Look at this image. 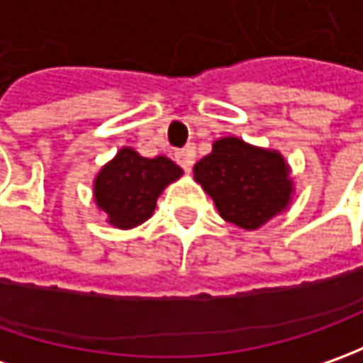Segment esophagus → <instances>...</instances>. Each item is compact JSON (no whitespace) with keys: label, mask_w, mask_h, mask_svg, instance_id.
Returning <instances> with one entry per match:
<instances>
[{"label":"esophagus","mask_w":363,"mask_h":363,"mask_svg":"<svg viewBox=\"0 0 363 363\" xmlns=\"http://www.w3.org/2000/svg\"><path fill=\"white\" fill-rule=\"evenodd\" d=\"M175 161H177L186 172H191V167H194V163H196V153H194V149L188 147V149L177 151V153H175Z\"/></svg>","instance_id":"obj_1"}]
</instances>
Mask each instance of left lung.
I'll return each mask as SVG.
<instances>
[{
    "instance_id": "left-lung-1",
    "label": "left lung",
    "mask_w": 363,
    "mask_h": 363,
    "mask_svg": "<svg viewBox=\"0 0 363 363\" xmlns=\"http://www.w3.org/2000/svg\"><path fill=\"white\" fill-rule=\"evenodd\" d=\"M194 179L214 200L220 216L244 230H257L281 214L293 196L283 155L238 137L214 141L212 153L194 165Z\"/></svg>"
}]
</instances>
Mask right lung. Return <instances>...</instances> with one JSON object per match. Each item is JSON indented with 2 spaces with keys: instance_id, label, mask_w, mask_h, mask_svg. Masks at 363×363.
I'll return each mask as SVG.
<instances>
[{
  "instance_id": "right-lung-1",
  "label": "right lung",
  "mask_w": 363,
  "mask_h": 363,
  "mask_svg": "<svg viewBox=\"0 0 363 363\" xmlns=\"http://www.w3.org/2000/svg\"><path fill=\"white\" fill-rule=\"evenodd\" d=\"M182 174V167L163 155L147 160L123 147L94 177V202L111 226L129 230L151 218L161 191Z\"/></svg>"
}]
</instances>
